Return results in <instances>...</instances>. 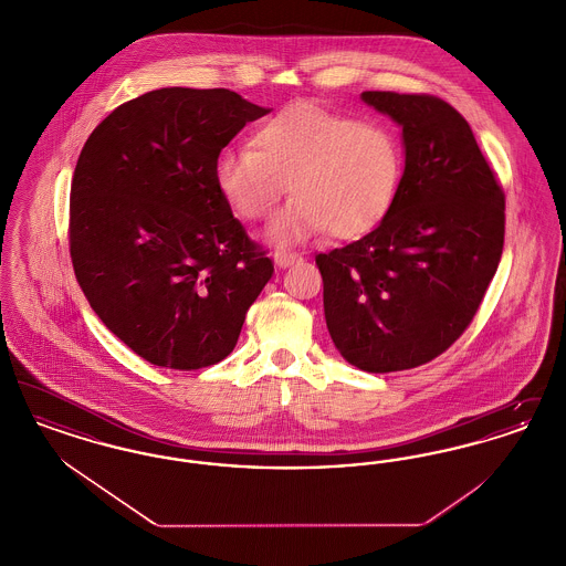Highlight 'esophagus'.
I'll return each instance as SVG.
<instances>
[{
	"mask_svg": "<svg viewBox=\"0 0 566 566\" xmlns=\"http://www.w3.org/2000/svg\"><path fill=\"white\" fill-rule=\"evenodd\" d=\"M273 261H275L277 268H291V265H295V263L301 261V254L291 252V250H275L273 252Z\"/></svg>",
	"mask_w": 566,
	"mask_h": 566,
	"instance_id": "1",
	"label": "esophagus"
}]
</instances>
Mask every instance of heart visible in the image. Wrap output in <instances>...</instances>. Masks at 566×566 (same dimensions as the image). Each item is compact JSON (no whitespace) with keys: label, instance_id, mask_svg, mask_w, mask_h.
<instances>
[{"label":"heart","instance_id":"1","mask_svg":"<svg viewBox=\"0 0 566 566\" xmlns=\"http://www.w3.org/2000/svg\"><path fill=\"white\" fill-rule=\"evenodd\" d=\"M401 178V142L386 123L307 102L265 118L252 148H229L214 165L216 189L245 222L268 220L289 185L295 197L270 227L271 242L280 245L324 231L337 240L374 231Z\"/></svg>","mask_w":566,"mask_h":566}]
</instances>
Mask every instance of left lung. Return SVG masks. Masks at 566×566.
Returning a JSON list of instances; mask_svg holds the SVG:
<instances>
[{
  "label": "left lung",
  "instance_id": "8db88e82",
  "mask_svg": "<svg viewBox=\"0 0 566 566\" xmlns=\"http://www.w3.org/2000/svg\"><path fill=\"white\" fill-rule=\"evenodd\" d=\"M403 127L390 212L358 242L316 254L342 356L392 374L431 363L473 323L505 242V192L464 116L427 93L365 91Z\"/></svg>",
  "mask_w": 566,
  "mask_h": 566
}]
</instances>
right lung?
<instances>
[{
  "instance_id": "1",
  "label": "right lung",
  "mask_w": 566,
  "mask_h": 566,
  "mask_svg": "<svg viewBox=\"0 0 566 566\" xmlns=\"http://www.w3.org/2000/svg\"><path fill=\"white\" fill-rule=\"evenodd\" d=\"M270 109L229 88H157L109 112L70 190V256L102 323L144 360L227 358L273 263L216 189L220 150Z\"/></svg>"
}]
</instances>
